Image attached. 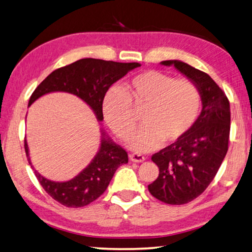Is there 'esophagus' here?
<instances>
[{"label": "esophagus", "instance_id": "34e87169", "mask_svg": "<svg viewBox=\"0 0 252 252\" xmlns=\"http://www.w3.org/2000/svg\"><path fill=\"white\" fill-rule=\"evenodd\" d=\"M130 159L132 162H135V163H142L145 161V158L143 155L138 154V153H134V154H131L130 155Z\"/></svg>", "mask_w": 252, "mask_h": 252}]
</instances>
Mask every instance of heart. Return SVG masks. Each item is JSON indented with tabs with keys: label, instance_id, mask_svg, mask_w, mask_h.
Returning <instances> with one entry per match:
<instances>
[{
	"label": "heart",
	"instance_id": "heart-1",
	"mask_svg": "<svg viewBox=\"0 0 252 252\" xmlns=\"http://www.w3.org/2000/svg\"><path fill=\"white\" fill-rule=\"evenodd\" d=\"M200 103L194 82L149 70L135 76L125 90L111 87L103 97L102 111L109 126L127 139L135 127L131 106L143 110V126L131 136L129 145L138 152H150L163 141L174 143L184 138L198 117Z\"/></svg>",
	"mask_w": 252,
	"mask_h": 252
}]
</instances>
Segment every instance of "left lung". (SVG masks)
I'll return each instance as SVG.
<instances>
[{
  "label": "left lung",
  "instance_id": "obj_1",
  "mask_svg": "<svg viewBox=\"0 0 252 252\" xmlns=\"http://www.w3.org/2000/svg\"><path fill=\"white\" fill-rule=\"evenodd\" d=\"M194 82L202 98V112L184 138L152 155L159 173L148 186L151 195L170 205H183L203 193L214 180L228 151L230 104L206 72L181 61H164Z\"/></svg>",
  "mask_w": 252,
  "mask_h": 252
}]
</instances>
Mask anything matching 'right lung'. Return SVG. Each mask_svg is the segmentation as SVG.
<instances>
[{"label": "right lung", "instance_id": "add662e5", "mask_svg": "<svg viewBox=\"0 0 252 252\" xmlns=\"http://www.w3.org/2000/svg\"><path fill=\"white\" fill-rule=\"evenodd\" d=\"M140 66L139 63H117L94 58L79 59L54 70L40 82L31 95L29 107L44 94L63 91L80 98L91 108L97 120L102 121V101L108 89L130 70ZM24 148L30 165L40 185L50 197L66 207L78 208L93 203L107 189L117 168L127 163L126 150L114 143L101 130L99 151L89 165L70 181L54 182L40 175L32 165L26 140Z\"/></svg>", "mask_w": 252, "mask_h": 252}]
</instances>
